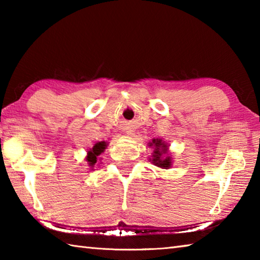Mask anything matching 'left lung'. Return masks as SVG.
I'll return each instance as SVG.
<instances>
[{
  "label": "left lung",
  "mask_w": 260,
  "mask_h": 260,
  "mask_svg": "<svg viewBox=\"0 0 260 260\" xmlns=\"http://www.w3.org/2000/svg\"><path fill=\"white\" fill-rule=\"evenodd\" d=\"M149 146L153 147L152 158L150 160L153 165H156L160 169H170L172 165V157L169 156V146L164 141L160 139H153L152 142L149 143Z\"/></svg>",
  "instance_id": "left-lung-1"
}]
</instances>
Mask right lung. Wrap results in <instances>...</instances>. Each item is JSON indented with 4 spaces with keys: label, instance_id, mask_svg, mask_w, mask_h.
Here are the masks:
<instances>
[{
    "label": "right lung",
    "instance_id": "1",
    "mask_svg": "<svg viewBox=\"0 0 260 260\" xmlns=\"http://www.w3.org/2000/svg\"><path fill=\"white\" fill-rule=\"evenodd\" d=\"M108 143L104 142V141H101V142H98L94 144V147L89 149V151L87 152V157H86V160L88 161V165H89L91 169H93L94 165L98 162V160L100 159V155L102 153L105 148H107Z\"/></svg>",
    "mask_w": 260,
    "mask_h": 260
}]
</instances>
